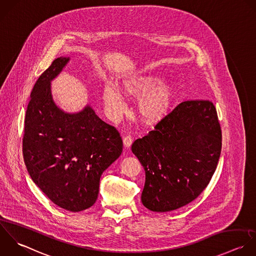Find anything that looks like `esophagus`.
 Instances as JSON below:
<instances>
[{
    "mask_svg": "<svg viewBox=\"0 0 256 256\" xmlns=\"http://www.w3.org/2000/svg\"><path fill=\"white\" fill-rule=\"evenodd\" d=\"M122 140H124V146L128 148L132 146V138L130 136H124V138H122Z\"/></svg>",
    "mask_w": 256,
    "mask_h": 256,
    "instance_id": "34e87169",
    "label": "esophagus"
}]
</instances>
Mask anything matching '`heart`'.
Returning <instances> with one entry per match:
<instances>
[{"mask_svg":"<svg viewBox=\"0 0 256 256\" xmlns=\"http://www.w3.org/2000/svg\"><path fill=\"white\" fill-rule=\"evenodd\" d=\"M162 78L154 74H142L128 78L122 82L124 94L138 100V112L148 122H158L168 112L174 94V86L168 82H160ZM102 100L108 114L116 118L126 110L124 98L120 90L114 86L102 90Z\"/></svg>","mask_w":256,"mask_h":256,"instance_id":"obj_1","label":"heart"}]
</instances>
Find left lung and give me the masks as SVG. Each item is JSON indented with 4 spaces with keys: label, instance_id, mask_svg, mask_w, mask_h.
<instances>
[{
    "label": "left lung",
    "instance_id": "obj_1",
    "mask_svg": "<svg viewBox=\"0 0 256 256\" xmlns=\"http://www.w3.org/2000/svg\"><path fill=\"white\" fill-rule=\"evenodd\" d=\"M146 172L142 204L166 212L194 200L208 186L222 152V130L210 100H184L132 146Z\"/></svg>",
    "mask_w": 256,
    "mask_h": 256
}]
</instances>
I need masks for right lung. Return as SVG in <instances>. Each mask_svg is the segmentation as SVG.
I'll return each instance as SVG.
<instances>
[{
	"label": "right lung",
	"mask_w": 256,
	"mask_h": 256,
	"mask_svg": "<svg viewBox=\"0 0 256 256\" xmlns=\"http://www.w3.org/2000/svg\"><path fill=\"white\" fill-rule=\"evenodd\" d=\"M70 58L60 56L40 76L28 104L22 154L32 182L58 206L78 212L96 202L102 172L118 158L122 140L114 126L88 104L80 112L60 108L50 82Z\"/></svg>",
	"instance_id": "add662e5"
}]
</instances>
